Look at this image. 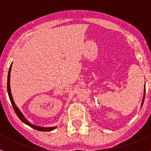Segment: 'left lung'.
<instances>
[{"label": "left lung", "mask_w": 151, "mask_h": 151, "mask_svg": "<svg viewBox=\"0 0 151 151\" xmlns=\"http://www.w3.org/2000/svg\"><path fill=\"white\" fill-rule=\"evenodd\" d=\"M144 97H145V93H144V99H143L142 104H141V106H142V105H143V104H144Z\"/></svg>", "instance_id": "8db88e82"}]
</instances>
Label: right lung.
<instances>
[{"mask_svg": "<svg viewBox=\"0 0 151 151\" xmlns=\"http://www.w3.org/2000/svg\"><path fill=\"white\" fill-rule=\"evenodd\" d=\"M11 65L9 68V71H8V75H7V93H8L9 95V98L11 100V104L13 106V108L14 110L15 113H16V114L17 115L20 120H21L22 122H24V124H26L27 125H28L30 126V127H32V128L35 129V130H40V131H51V130H54V129L56 128V127H37V126H35V125H33L31 124L28 122V121H27L26 119L24 118V115L22 114V113L20 111L18 108L16 107V105L14 104V102L13 101V97H12V95H11V87H10V75H11Z\"/></svg>", "mask_w": 151, "mask_h": 151, "instance_id": "add662e5", "label": "right lung"}]
</instances>
